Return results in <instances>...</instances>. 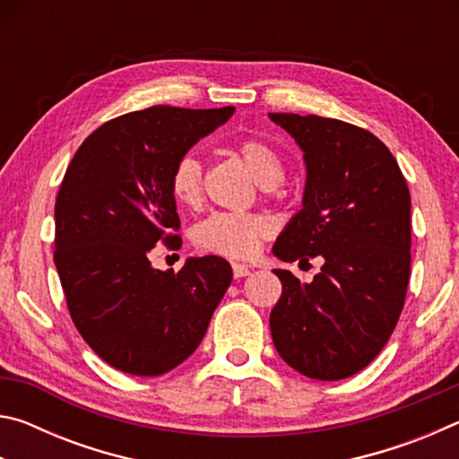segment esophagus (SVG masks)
<instances>
[{"mask_svg":"<svg viewBox=\"0 0 459 459\" xmlns=\"http://www.w3.org/2000/svg\"><path fill=\"white\" fill-rule=\"evenodd\" d=\"M232 275H235V279L247 277V275H251V269L243 265V263H232Z\"/></svg>","mask_w":459,"mask_h":459,"instance_id":"34e87169","label":"esophagus"}]
</instances>
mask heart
I'll return each mask as SVG.
<instances>
[{
  "mask_svg": "<svg viewBox=\"0 0 459 459\" xmlns=\"http://www.w3.org/2000/svg\"><path fill=\"white\" fill-rule=\"evenodd\" d=\"M237 153L251 176L263 188H273L283 180L285 166L275 147L261 139H245L237 145ZM169 190L178 204L198 206L202 200V164L196 155H184L176 161L169 176ZM271 232V222L261 214L216 212L202 221L194 240L202 251L224 255L232 259H247L257 253L261 240Z\"/></svg>",
  "mask_w": 459,
  "mask_h": 459,
  "instance_id": "heart-1",
  "label": "heart"
}]
</instances>
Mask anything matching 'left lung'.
<instances>
[{
	"label": "left lung",
	"instance_id": "1",
	"mask_svg": "<svg viewBox=\"0 0 459 459\" xmlns=\"http://www.w3.org/2000/svg\"><path fill=\"white\" fill-rule=\"evenodd\" d=\"M304 152L301 211L273 245L285 263L324 259L312 283L273 269L269 325L301 375L340 380L377 359L397 325L411 271V196L397 160L367 129L317 115L269 113ZM307 261V259H306Z\"/></svg>",
	"mask_w": 459,
	"mask_h": 459
}]
</instances>
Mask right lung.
<instances>
[{"mask_svg": "<svg viewBox=\"0 0 459 459\" xmlns=\"http://www.w3.org/2000/svg\"><path fill=\"white\" fill-rule=\"evenodd\" d=\"M235 107L158 105L107 121L84 139L54 206L56 263L73 322L113 368L160 377L204 338L232 269L222 257H188L152 267L150 251L182 243L169 176L198 139L227 123Z\"/></svg>", "mask_w": 459, "mask_h": 459, "instance_id": "add662e5", "label": "right lung"}]
</instances>
